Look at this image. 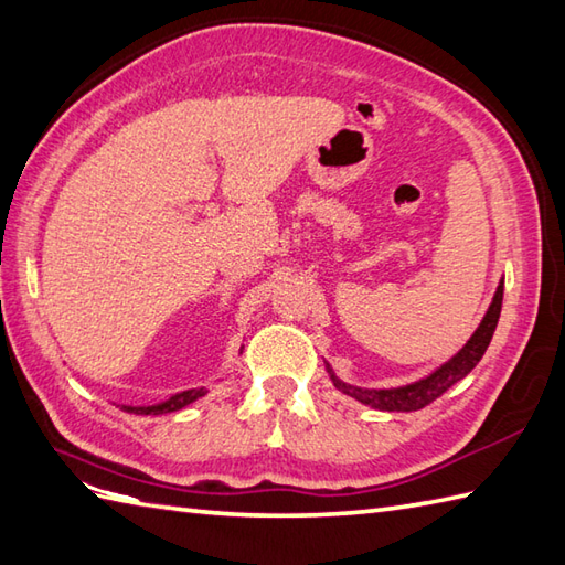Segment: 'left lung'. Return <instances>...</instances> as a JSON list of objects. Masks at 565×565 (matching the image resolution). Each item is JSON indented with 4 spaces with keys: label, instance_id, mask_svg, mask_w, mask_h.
<instances>
[{
    "label": "left lung",
    "instance_id": "left-lung-1",
    "mask_svg": "<svg viewBox=\"0 0 565 565\" xmlns=\"http://www.w3.org/2000/svg\"><path fill=\"white\" fill-rule=\"evenodd\" d=\"M502 290H504V280H500L498 290H494V297H492V305L488 307L486 317H482L480 327L473 331V337L468 339L466 347L460 349L454 359H448L444 365L436 367V371L429 373L427 377L417 380V383L402 385V387L367 390V387H355V385L343 383V380L333 375L329 367L333 385H337L343 395H351L359 402H363V405L383 409V412H412V409L427 407L429 402L441 397L448 387L456 385L460 377H466L470 371H473L478 361L482 359V353L488 351L494 327H498V319H500Z\"/></svg>",
    "mask_w": 565,
    "mask_h": 565
}]
</instances>
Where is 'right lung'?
Listing matches in <instances>:
<instances>
[{
	"label": "right lung",
	"instance_id": "add662e5",
	"mask_svg": "<svg viewBox=\"0 0 565 565\" xmlns=\"http://www.w3.org/2000/svg\"><path fill=\"white\" fill-rule=\"evenodd\" d=\"M206 395L204 387H194V390H185V393H178L168 397L166 402H158V405H148V407H131V405H121L124 412H131V414H166V412H178L182 407L192 405L194 399H200Z\"/></svg>",
	"mask_w": 565,
	"mask_h": 565
}]
</instances>
